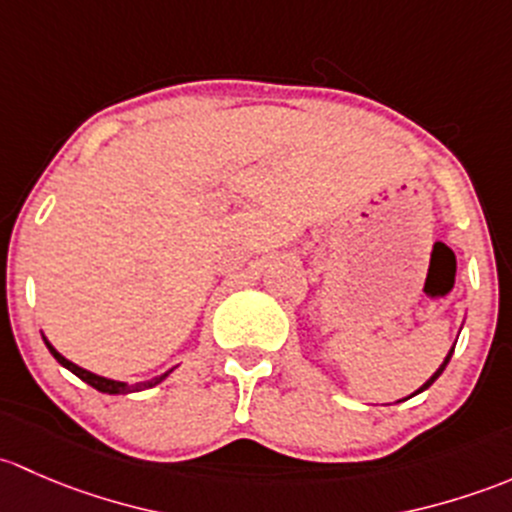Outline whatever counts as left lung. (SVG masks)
I'll use <instances>...</instances> for the list:
<instances>
[{"label": "left lung", "mask_w": 512, "mask_h": 512, "mask_svg": "<svg viewBox=\"0 0 512 512\" xmlns=\"http://www.w3.org/2000/svg\"><path fill=\"white\" fill-rule=\"evenodd\" d=\"M451 352H453V350H451ZM451 352H449V357H446V360H444V365H441V367H439V370H436V374H434V377H431V379H429V382H426V384H424V387H421V389H419V392H424V389H426V387H431V384H434V382H436V377H439V374L446 370V365H449V360H451ZM419 392H416V394H419Z\"/></svg>", "instance_id": "8db88e82"}]
</instances>
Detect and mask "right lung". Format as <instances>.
Segmentation results:
<instances>
[{
	"label": "right lung",
	"mask_w": 512,
	"mask_h": 512,
	"mask_svg": "<svg viewBox=\"0 0 512 512\" xmlns=\"http://www.w3.org/2000/svg\"><path fill=\"white\" fill-rule=\"evenodd\" d=\"M46 347H49V350H51V355H54L56 360H59L61 365L66 367V370H71L73 374H76V377H81L83 382H86V384H91L93 389H98V392H105V394H125V392H133V389H135V387H128V384H123V382H115V379H105V377H98V374H93V372L83 370V367L73 365L71 360H66V357L59 355V352H56L54 347H51V342H46ZM165 377H167V374H162L160 379H155V382H150V384H157V382H162V379H165Z\"/></svg>",
	"instance_id": "obj_1"
}]
</instances>
